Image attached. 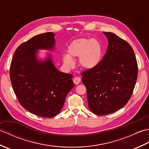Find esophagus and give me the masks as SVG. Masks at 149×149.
Here are the masks:
<instances>
[{"mask_svg":"<svg viewBox=\"0 0 149 149\" xmlns=\"http://www.w3.org/2000/svg\"><path fill=\"white\" fill-rule=\"evenodd\" d=\"M73 81H74L75 84L77 85L81 82V78L79 77H74V79H73Z\"/></svg>","mask_w":149,"mask_h":149,"instance_id":"34e87169","label":"esophagus"}]
</instances>
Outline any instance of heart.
I'll return each mask as SVG.
<instances>
[{
	"label": "heart",
	"instance_id": "obj_1",
	"mask_svg": "<svg viewBox=\"0 0 149 149\" xmlns=\"http://www.w3.org/2000/svg\"><path fill=\"white\" fill-rule=\"evenodd\" d=\"M68 54L63 55V61L68 68L74 66V58H79V64L85 70H92L99 65L103 55V47L99 40L86 38L76 39L70 44Z\"/></svg>",
	"mask_w": 149,
	"mask_h": 149
}]
</instances>
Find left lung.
I'll return each mask as SVG.
<instances>
[{"instance_id":"1","label":"left lung","mask_w":149,"mask_h":149,"mask_svg":"<svg viewBox=\"0 0 149 149\" xmlns=\"http://www.w3.org/2000/svg\"><path fill=\"white\" fill-rule=\"evenodd\" d=\"M108 46L97 66L81 73L91 111L106 115L122 108L132 95L138 77L134 50L125 40L104 32Z\"/></svg>"}]
</instances>
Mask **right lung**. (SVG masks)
I'll return each mask as SVG.
<instances>
[{
    "instance_id": "add662e5",
    "label": "right lung",
    "mask_w": 149,
    "mask_h": 149,
    "mask_svg": "<svg viewBox=\"0 0 149 149\" xmlns=\"http://www.w3.org/2000/svg\"><path fill=\"white\" fill-rule=\"evenodd\" d=\"M55 34H38L16 50L10 66V79L19 102L28 111L51 118L60 112L66 97L74 86L72 74L59 71L51 54L45 59L38 57L39 50L52 51Z\"/></svg>"
}]
</instances>
